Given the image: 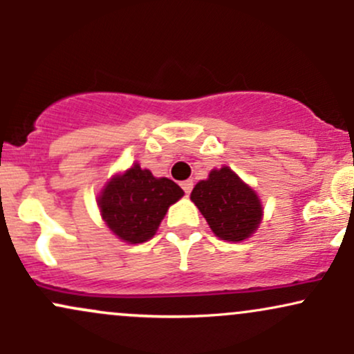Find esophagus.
Here are the masks:
<instances>
[{"instance_id": "esophagus-1", "label": "esophagus", "mask_w": 354, "mask_h": 354, "mask_svg": "<svg viewBox=\"0 0 354 354\" xmlns=\"http://www.w3.org/2000/svg\"><path fill=\"white\" fill-rule=\"evenodd\" d=\"M181 188H183V191H185L186 194H189L191 189H193V180L183 181V183H181Z\"/></svg>"}]
</instances>
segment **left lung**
<instances>
[{
	"label": "left lung",
	"instance_id": "1",
	"mask_svg": "<svg viewBox=\"0 0 354 354\" xmlns=\"http://www.w3.org/2000/svg\"><path fill=\"white\" fill-rule=\"evenodd\" d=\"M209 228L226 241H243L258 228L263 208L254 191L243 183L228 166L213 169L191 193Z\"/></svg>",
	"mask_w": 354,
	"mask_h": 354
}]
</instances>
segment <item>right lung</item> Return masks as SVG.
Masks as SVG:
<instances>
[{
  "instance_id": "obj_1",
  "label": "right lung",
  "mask_w": 354,
  "mask_h": 354,
  "mask_svg": "<svg viewBox=\"0 0 354 354\" xmlns=\"http://www.w3.org/2000/svg\"><path fill=\"white\" fill-rule=\"evenodd\" d=\"M183 194L174 181L154 178L149 169L135 165L108 183L100 196V211L116 236L136 245L153 238L166 211Z\"/></svg>"
}]
</instances>
